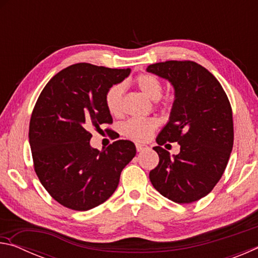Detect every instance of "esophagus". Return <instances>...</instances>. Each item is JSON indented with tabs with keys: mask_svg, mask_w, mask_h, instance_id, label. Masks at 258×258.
<instances>
[{
	"mask_svg": "<svg viewBox=\"0 0 258 258\" xmlns=\"http://www.w3.org/2000/svg\"><path fill=\"white\" fill-rule=\"evenodd\" d=\"M135 147H137V150H138L139 152L142 151L143 149H146V148H147L146 145H141V143H137V145H135Z\"/></svg>",
	"mask_w": 258,
	"mask_h": 258,
	"instance_id": "1",
	"label": "esophagus"
}]
</instances>
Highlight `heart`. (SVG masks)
<instances>
[{
  "instance_id": "1",
  "label": "heart",
  "mask_w": 258,
  "mask_h": 258,
  "mask_svg": "<svg viewBox=\"0 0 258 258\" xmlns=\"http://www.w3.org/2000/svg\"><path fill=\"white\" fill-rule=\"evenodd\" d=\"M135 84L141 92L151 100H158L163 93V85L155 75L141 74L135 78ZM124 84L117 83L111 85L104 94V104L112 116H118L121 112ZM158 126L155 118H130L120 125V132L135 141H147Z\"/></svg>"
}]
</instances>
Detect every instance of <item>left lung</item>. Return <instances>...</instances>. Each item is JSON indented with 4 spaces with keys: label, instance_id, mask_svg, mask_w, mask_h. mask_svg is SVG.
<instances>
[{
    "label": "left lung",
    "instance_id": "obj_1",
    "mask_svg": "<svg viewBox=\"0 0 258 258\" xmlns=\"http://www.w3.org/2000/svg\"><path fill=\"white\" fill-rule=\"evenodd\" d=\"M147 72L167 80L175 95L168 123L156 139L159 164L149 178L174 203L197 202L220 181L232 151L230 101L215 76L194 61H165ZM166 142H177L180 154L171 157L161 148Z\"/></svg>",
    "mask_w": 258,
    "mask_h": 258
}]
</instances>
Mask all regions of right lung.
<instances>
[{
  "label": "right lung",
  "mask_w": 258,
  "mask_h": 258,
  "mask_svg": "<svg viewBox=\"0 0 258 258\" xmlns=\"http://www.w3.org/2000/svg\"><path fill=\"white\" fill-rule=\"evenodd\" d=\"M130 73L128 68L75 63L52 77L37 99L28 134L34 169L64 207L84 212L106 202L137 154L128 140H117L102 151L90 145L91 130L102 131L103 124L112 123L104 94Z\"/></svg>",
  "instance_id": "obj_1"
}]
</instances>
